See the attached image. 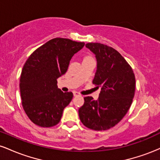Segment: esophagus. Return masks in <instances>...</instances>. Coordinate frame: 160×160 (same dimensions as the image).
Returning a JSON list of instances; mask_svg holds the SVG:
<instances>
[{"mask_svg":"<svg viewBox=\"0 0 160 160\" xmlns=\"http://www.w3.org/2000/svg\"><path fill=\"white\" fill-rule=\"evenodd\" d=\"M73 93H74V96H79V95H80V93H79V92H73Z\"/></svg>","mask_w":160,"mask_h":160,"instance_id":"1","label":"esophagus"}]
</instances>
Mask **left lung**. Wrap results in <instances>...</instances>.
<instances>
[{"mask_svg": "<svg viewBox=\"0 0 160 160\" xmlns=\"http://www.w3.org/2000/svg\"><path fill=\"white\" fill-rule=\"evenodd\" d=\"M86 47L95 55L97 70L92 83L101 88L98 100L84 98L79 117L86 127L95 130L109 129L126 114L132 103L135 78L132 67L115 49L99 43Z\"/></svg>", "mask_w": 160, "mask_h": 160, "instance_id": "obj_1", "label": "left lung"}]
</instances>
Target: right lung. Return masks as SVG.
Returning <instances> with one entry per match:
<instances>
[{
    "mask_svg": "<svg viewBox=\"0 0 160 160\" xmlns=\"http://www.w3.org/2000/svg\"><path fill=\"white\" fill-rule=\"evenodd\" d=\"M84 45L83 42L56 38L37 49L25 62L19 83L22 104L37 126L48 128L59 122L73 93L58 89L57 79L65 74L70 60Z\"/></svg>",
    "mask_w": 160,
    "mask_h": 160,
    "instance_id": "add662e5",
    "label": "right lung"
}]
</instances>
